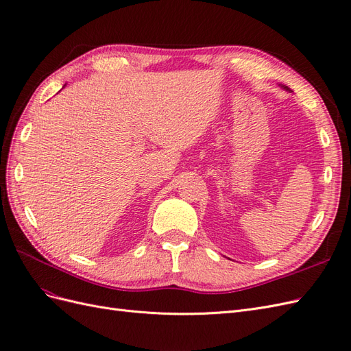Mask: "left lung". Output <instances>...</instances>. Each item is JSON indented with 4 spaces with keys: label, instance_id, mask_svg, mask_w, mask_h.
<instances>
[{
    "label": "left lung",
    "instance_id": "obj_1",
    "mask_svg": "<svg viewBox=\"0 0 351 351\" xmlns=\"http://www.w3.org/2000/svg\"><path fill=\"white\" fill-rule=\"evenodd\" d=\"M284 89H287V90H289V88H287V86H285V88H284Z\"/></svg>",
    "mask_w": 351,
    "mask_h": 351
}]
</instances>
